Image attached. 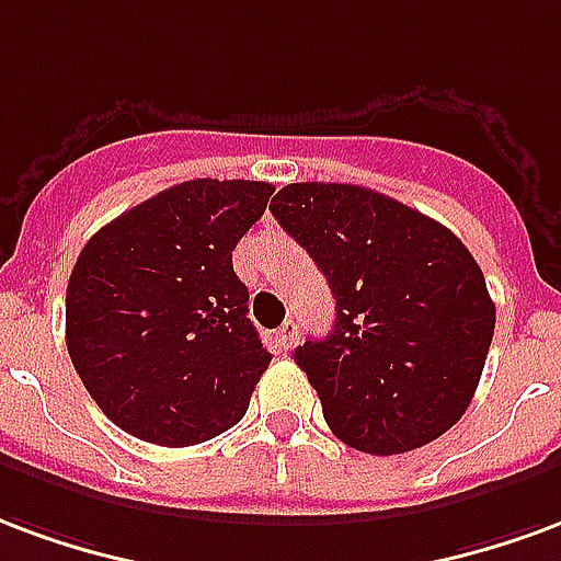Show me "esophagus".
Instances as JSON below:
<instances>
[{"label":"esophagus","instance_id":"obj_1","mask_svg":"<svg viewBox=\"0 0 561 561\" xmlns=\"http://www.w3.org/2000/svg\"><path fill=\"white\" fill-rule=\"evenodd\" d=\"M298 337V322L296 320H286L284 325H280V329H277V334H275V343H277V350H289V346H293V341H296Z\"/></svg>","mask_w":561,"mask_h":561}]
</instances>
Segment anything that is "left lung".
I'll use <instances>...</instances> for the list:
<instances>
[{"instance_id":"left-lung-1","label":"left lung","mask_w":561,"mask_h":561,"mask_svg":"<svg viewBox=\"0 0 561 561\" xmlns=\"http://www.w3.org/2000/svg\"><path fill=\"white\" fill-rule=\"evenodd\" d=\"M272 215L310 253L337 305L296 346L331 433L355 451L407 454L451 431L476 394L496 308L448 227L358 185L296 182Z\"/></svg>"}]
</instances>
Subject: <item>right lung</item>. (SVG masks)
Instances as JSON below:
<instances>
[{
  "label": "right lung",
  "instance_id": "1",
  "mask_svg": "<svg viewBox=\"0 0 561 561\" xmlns=\"http://www.w3.org/2000/svg\"><path fill=\"white\" fill-rule=\"evenodd\" d=\"M268 182L194 179L85 241L65 296V343L101 412L142 443L185 448L236 427L272 353L232 272Z\"/></svg>",
  "mask_w": 561,
  "mask_h": 561
}]
</instances>
